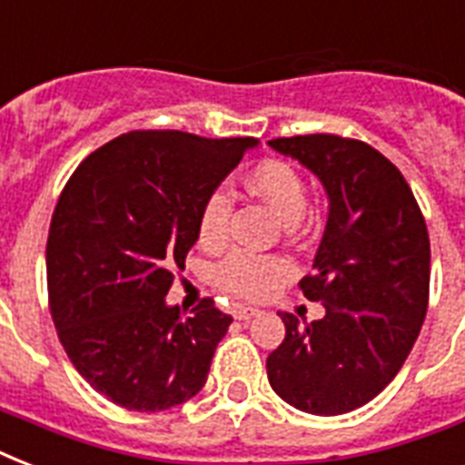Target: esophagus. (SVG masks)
Returning a JSON list of instances; mask_svg holds the SVG:
<instances>
[{"label":"esophagus","mask_w":465,"mask_h":465,"mask_svg":"<svg viewBox=\"0 0 465 465\" xmlns=\"http://www.w3.org/2000/svg\"><path fill=\"white\" fill-rule=\"evenodd\" d=\"M261 311L253 309V306H233V318L236 321H251L253 316H258Z\"/></svg>","instance_id":"esophagus-1"}]
</instances>
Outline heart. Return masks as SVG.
I'll list each match as a JSON object with an SVG mask.
<instances>
[{
  "mask_svg": "<svg viewBox=\"0 0 465 465\" xmlns=\"http://www.w3.org/2000/svg\"><path fill=\"white\" fill-rule=\"evenodd\" d=\"M246 188L262 197L284 222H297L306 210L309 193L297 168L282 159L258 161L246 175ZM233 195L224 185L212 188L197 210V241L204 248H222L232 233ZM287 262L277 255L233 251L214 268L219 290L243 302H261L277 290Z\"/></svg>",
  "mask_w": 465,
  "mask_h": 465,
  "instance_id": "obj_1",
  "label": "heart"
}]
</instances>
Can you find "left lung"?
Instances as JSON below:
<instances>
[{
    "instance_id": "8db88e82",
    "label": "left lung",
    "mask_w": 465,
    "mask_h": 465,
    "mask_svg": "<svg viewBox=\"0 0 465 465\" xmlns=\"http://www.w3.org/2000/svg\"><path fill=\"white\" fill-rule=\"evenodd\" d=\"M268 144L313 171L331 197L316 275L299 282L325 316L282 313L270 386L297 411L342 415L379 396L418 340L430 304L425 217L403 173L367 142L297 134Z\"/></svg>"
}]
</instances>
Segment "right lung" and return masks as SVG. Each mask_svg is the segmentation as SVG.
I'll return each mask as SVG.
<instances>
[{
  "label": "right lung",
  "mask_w": 465,
  "mask_h": 465,
  "mask_svg": "<svg viewBox=\"0 0 465 465\" xmlns=\"http://www.w3.org/2000/svg\"><path fill=\"white\" fill-rule=\"evenodd\" d=\"M181 130L120 134L69 175L47 233V304L74 369L111 403L168 411L195 396L233 318L204 297L166 306L197 210L255 147Z\"/></svg>",
  "instance_id": "add662e5"
}]
</instances>
